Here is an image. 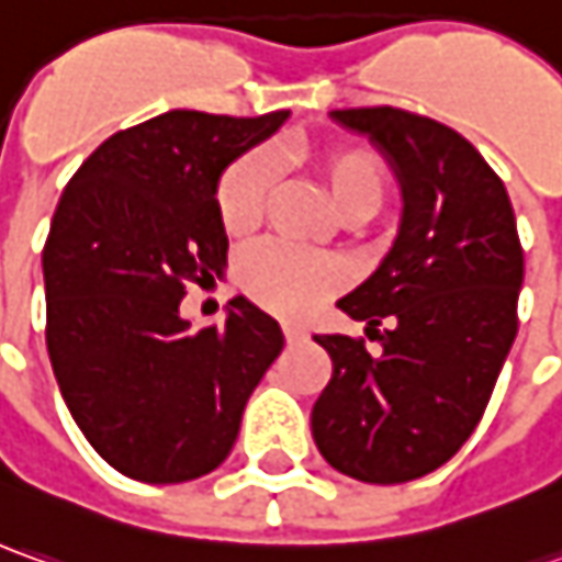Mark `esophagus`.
<instances>
[{
    "label": "esophagus",
    "mask_w": 562,
    "mask_h": 562,
    "mask_svg": "<svg viewBox=\"0 0 562 562\" xmlns=\"http://www.w3.org/2000/svg\"><path fill=\"white\" fill-rule=\"evenodd\" d=\"M282 336H285V341H304L307 339V329L299 326V323H282Z\"/></svg>",
    "instance_id": "obj_1"
}]
</instances>
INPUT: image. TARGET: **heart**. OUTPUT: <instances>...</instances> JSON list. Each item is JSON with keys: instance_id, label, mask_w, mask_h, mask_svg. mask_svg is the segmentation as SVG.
Returning <instances> with one entry per match:
<instances>
[{"instance_id": "heart-1", "label": "heart", "mask_w": 562, "mask_h": 562, "mask_svg": "<svg viewBox=\"0 0 562 562\" xmlns=\"http://www.w3.org/2000/svg\"><path fill=\"white\" fill-rule=\"evenodd\" d=\"M326 199L341 221L373 217L389 192V167L373 148L355 143H329L307 155ZM277 167L267 151H248L226 167L217 180L214 207L223 233L233 239L251 236L267 214ZM245 295L282 317H304L329 299L341 282V267L326 255H304L280 243L248 248L239 261Z\"/></svg>"}]
</instances>
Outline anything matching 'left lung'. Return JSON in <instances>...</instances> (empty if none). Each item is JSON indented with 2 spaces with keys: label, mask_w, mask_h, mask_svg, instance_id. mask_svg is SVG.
I'll use <instances>...</instances> for the list:
<instances>
[{
  "label": "left lung",
  "mask_w": 562,
  "mask_h": 562,
  "mask_svg": "<svg viewBox=\"0 0 562 562\" xmlns=\"http://www.w3.org/2000/svg\"><path fill=\"white\" fill-rule=\"evenodd\" d=\"M333 121L385 155L404 211L376 273L339 299L382 348L314 336L333 379L311 432L339 473L397 485L448 463L485 414L519 326L522 245L501 177L457 130L392 105L341 108Z\"/></svg>",
  "instance_id": "left-lung-1"
}]
</instances>
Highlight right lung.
I'll use <instances>...</instances> for the list:
<instances>
[{"label":"right lung","instance_id":"1","mask_svg":"<svg viewBox=\"0 0 562 562\" xmlns=\"http://www.w3.org/2000/svg\"><path fill=\"white\" fill-rule=\"evenodd\" d=\"M285 117L167 111L108 136L61 192L43 248L46 348L74 423L130 479L217 470L282 351L280 323L243 295L204 329L180 301L226 267L221 173Z\"/></svg>","mask_w":562,"mask_h":562}]
</instances>
